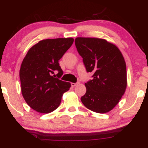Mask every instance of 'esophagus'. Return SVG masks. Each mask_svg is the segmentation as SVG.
<instances>
[{
	"label": "esophagus",
	"instance_id": "esophagus-1",
	"mask_svg": "<svg viewBox=\"0 0 148 148\" xmlns=\"http://www.w3.org/2000/svg\"><path fill=\"white\" fill-rule=\"evenodd\" d=\"M79 84V82H77V83H72L71 84V86H72V87H75V86H78V85Z\"/></svg>",
	"mask_w": 148,
	"mask_h": 148
}]
</instances>
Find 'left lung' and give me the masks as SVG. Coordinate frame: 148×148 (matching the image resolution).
Returning a JSON list of instances; mask_svg holds the SVG:
<instances>
[{
	"label": "left lung",
	"mask_w": 148,
	"mask_h": 148,
	"mask_svg": "<svg viewBox=\"0 0 148 148\" xmlns=\"http://www.w3.org/2000/svg\"><path fill=\"white\" fill-rule=\"evenodd\" d=\"M75 45L86 71L92 79L85 84L86 92L81 100L88 109L99 113L111 111L127 88L125 59L113 44L94 37H77Z\"/></svg>",
	"instance_id": "1"
}]
</instances>
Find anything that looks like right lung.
Returning <instances> with one entry per match:
<instances>
[{
    "label": "right lung",
    "instance_id": "1",
    "mask_svg": "<svg viewBox=\"0 0 148 148\" xmlns=\"http://www.w3.org/2000/svg\"><path fill=\"white\" fill-rule=\"evenodd\" d=\"M74 39H47L28 50L20 68L22 95L25 102L39 113H49L59 106L70 83L59 79L63 74L58 60L70 48ZM59 73L56 77L54 72Z\"/></svg>",
    "mask_w": 148,
    "mask_h": 148
}]
</instances>
